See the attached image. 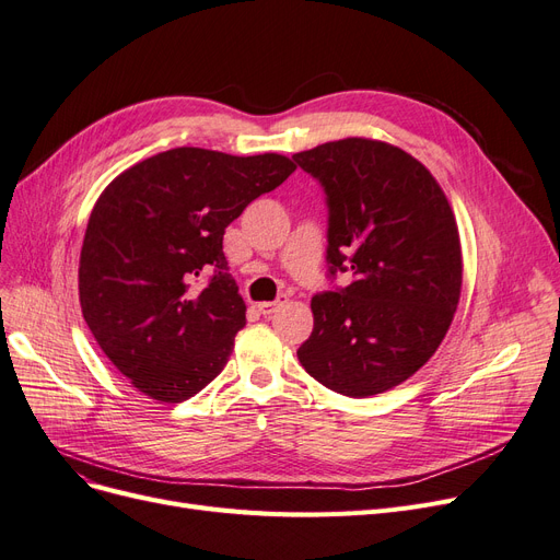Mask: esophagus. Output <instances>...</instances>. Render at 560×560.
<instances>
[{
    "label": "esophagus",
    "mask_w": 560,
    "mask_h": 560,
    "mask_svg": "<svg viewBox=\"0 0 560 560\" xmlns=\"http://www.w3.org/2000/svg\"><path fill=\"white\" fill-rule=\"evenodd\" d=\"M285 304V298H279L277 302H260L258 304V311L262 313V315H272L279 306H283Z\"/></svg>",
    "instance_id": "34e87169"
}]
</instances>
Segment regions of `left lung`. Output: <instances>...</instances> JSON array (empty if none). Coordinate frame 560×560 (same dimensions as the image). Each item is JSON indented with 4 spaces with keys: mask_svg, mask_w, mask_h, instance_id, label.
<instances>
[{
    "mask_svg": "<svg viewBox=\"0 0 560 560\" xmlns=\"http://www.w3.org/2000/svg\"><path fill=\"white\" fill-rule=\"evenodd\" d=\"M327 194L329 275L354 281L311 300L304 371L350 398L384 394L442 346L462 290L455 214L428 168L398 145L348 137L293 155Z\"/></svg>",
    "mask_w": 560,
    "mask_h": 560,
    "instance_id": "8db88e82",
    "label": "left lung"
}]
</instances>
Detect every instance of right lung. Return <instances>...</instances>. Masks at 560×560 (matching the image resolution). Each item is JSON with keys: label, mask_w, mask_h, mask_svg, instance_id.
<instances>
[{"label": "right lung", "mask_w": 560, "mask_h": 560, "mask_svg": "<svg viewBox=\"0 0 560 560\" xmlns=\"http://www.w3.org/2000/svg\"><path fill=\"white\" fill-rule=\"evenodd\" d=\"M295 168L279 153L180 145L103 189L80 254V304L101 350L143 396L183 402L224 371L247 323L224 231ZM210 271L206 289L192 285Z\"/></svg>", "instance_id": "right-lung-1"}]
</instances>
